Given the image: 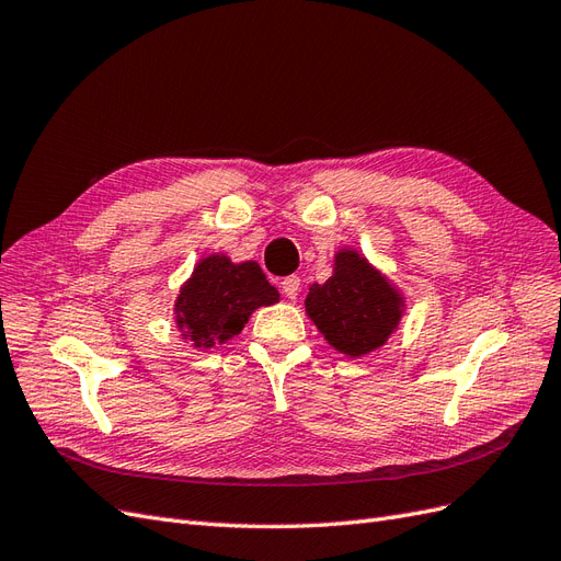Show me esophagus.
<instances>
[{
    "mask_svg": "<svg viewBox=\"0 0 561 561\" xmlns=\"http://www.w3.org/2000/svg\"><path fill=\"white\" fill-rule=\"evenodd\" d=\"M298 291H300V277H296V275H291V277H286L284 282H282V294L286 296V298H296L298 296Z\"/></svg>",
    "mask_w": 561,
    "mask_h": 561,
    "instance_id": "esophagus-1",
    "label": "esophagus"
}]
</instances>
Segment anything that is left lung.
Masks as SVG:
<instances>
[{
	"label": "left lung",
	"mask_w": 561,
	"mask_h": 561,
	"mask_svg": "<svg viewBox=\"0 0 561 561\" xmlns=\"http://www.w3.org/2000/svg\"><path fill=\"white\" fill-rule=\"evenodd\" d=\"M306 312L331 347L364 357L399 327L404 298L362 253L343 249L333 259V275L310 286Z\"/></svg>",
	"instance_id": "1"
}]
</instances>
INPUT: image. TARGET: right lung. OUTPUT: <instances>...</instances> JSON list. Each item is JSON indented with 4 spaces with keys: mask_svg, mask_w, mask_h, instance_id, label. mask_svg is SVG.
Instances as JSON below:
<instances>
[{
    "mask_svg": "<svg viewBox=\"0 0 561 561\" xmlns=\"http://www.w3.org/2000/svg\"><path fill=\"white\" fill-rule=\"evenodd\" d=\"M277 300L279 291L265 279L259 263H232L228 255L211 253L181 286L173 312L183 339L209 350L242 333L255 308L275 306Z\"/></svg>",
    "mask_w": 561,
    "mask_h": 561,
    "instance_id": "add662e5",
    "label": "right lung"
}]
</instances>
